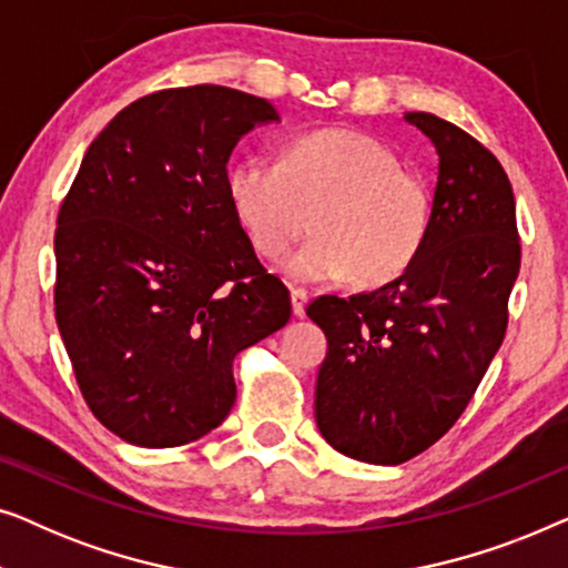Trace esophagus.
<instances>
[{
	"label": "esophagus",
	"mask_w": 568,
	"mask_h": 568,
	"mask_svg": "<svg viewBox=\"0 0 568 568\" xmlns=\"http://www.w3.org/2000/svg\"><path fill=\"white\" fill-rule=\"evenodd\" d=\"M305 307H307V292L305 290H292V313L302 317V315H305Z\"/></svg>",
	"instance_id": "esophagus-1"
}]
</instances>
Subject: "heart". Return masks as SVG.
<instances>
[{
    "label": "heart",
    "instance_id": "heart-1",
    "mask_svg": "<svg viewBox=\"0 0 568 568\" xmlns=\"http://www.w3.org/2000/svg\"><path fill=\"white\" fill-rule=\"evenodd\" d=\"M240 227L258 253L282 258L313 212L317 235L286 258L297 282L352 276L393 282L414 266L432 227V189L393 150L359 131L321 129L286 142L278 162L240 158L224 173Z\"/></svg>",
    "mask_w": 568,
    "mask_h": 568
}]
</instances>
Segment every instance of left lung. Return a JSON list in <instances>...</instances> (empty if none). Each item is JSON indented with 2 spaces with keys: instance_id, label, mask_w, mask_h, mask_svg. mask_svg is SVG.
<instances>
[{
  "instance_id": "8db88e82",
  "label": "left lung",
  "mask_w": 568,
  "mask_h": 568,
  "mask_svg": "<svg viewBox=\"0 0 568 568\" xmlns=\"http://www.w3.org/2000/svg\"><path fill=\"white\" fill-rule=\"evenodd\" d=\"M439 154L429 237L406 274L307 307L328 338L315 422L341 455L400 465L468 406L507 331L519 274L511 183L499 160L434 113H406Z\"/></svg>"
}]
</instances>
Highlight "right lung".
<instances>
[{"instance_id":"1","label":"right lung","mask_w":568,"mask_h":568,"mask_svg":"<svg viewBox=\"0 0 568 568\" xmlns=\"http://www.w3.org/2000/svg\"><path fill=\"white\" fill-rule=\"evenodd\" d=\"M271 121L268 100L220 84L152 92L100 131L59 209V333L90 410L129 445L216 429L235 356L290 321L224 191L235 144Z\"/></svg>"}]
</instances>
